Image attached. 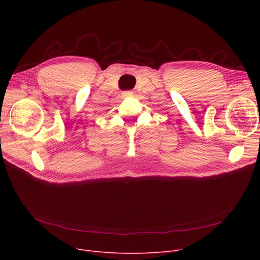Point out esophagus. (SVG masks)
Masks as SVG:
<instances>
[{
	"label": "esophagus",
	"mask_w": 260,
	"mask_h": 260,
	"mask_svg": "<svg viewBox=\"0 0 260 260\" xmlns=\"http://www.w3.org/2000/svg\"><path fill=\"white\" fill-rule=\"evenodd\" d=\"M133 91L132 90H126V91H123V97H125V98H127V97H132L133 95Z\"/></svg>",
	"instance_id": "1"
}]
</instances>
